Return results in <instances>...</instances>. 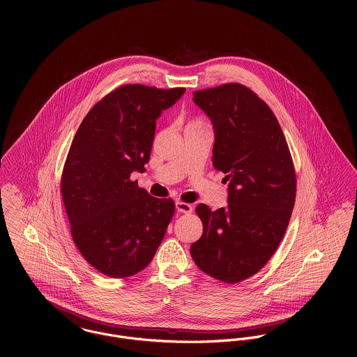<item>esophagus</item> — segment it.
Segmentation results:
<instances>
[{
	"label": "esophagus",
	"instance_id": "1",
	"mask_svg": "<svg viewBox=\"0 0 357 357\" xmlns=\"http://www.w3.org/2000/svg\"><path fill=\"white\" fill-rule=\"evenodd\" d=\"M176 210L178 213H191L192 211V206L190 204H185V202H176Z\"/></svg>",
	"mask_w": 357,
	"mask_h": 357
}]
</instances>
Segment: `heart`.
I'll use <instances>...</instances> for the list:
<instances>
[{
  "mask_svg": "<svg viewBox=\"0 0 357 357\" xmlns=\"http://www.w3.org/2000/svg\"><path fill=\"white\" fill-rule=\"evenodd\" d=\"M191 126H202V125H201V122H197V121H194V122H190L187 128H191Z\"/></svg>",
  "mask_w": 357,
  "mask_h": 357,
  "instance_id": "obj_1",
  "label": "heart"
}]
</instances>
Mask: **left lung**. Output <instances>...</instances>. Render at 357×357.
<instances>
[{
    "mask_svg": "<svg viewBox=\"0 0 357 357\" xmlns=\"http://www.w3.org/2000/svg\"><path fill=\"white\" fill-rule=\"evenodd\" d=\"M214 130L213 166L228 204L197 206L204 234L190 248L201 271L225 283L257 273L278 249L296 201V173L282 128L255 92L227 84L194 93Z\"/></svg>",
    "mask_w": 357,
    "mask_h": 357,
    "instance_id": "8db88e82",
    "label": "left lung"
}]
</instances>
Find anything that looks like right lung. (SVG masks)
Instances as JSON below:
<instances>
[{
	"label": "right lung",
	"mask_w": 357,
	"mask_h": 357,
	"mask_svg": "<svg viewBox=\"0 0 357 357\" xmlns=\"http://www.w3.org/2000/svg\"><path fill=\"white\" fill-rule=\"evenodd\" d=\"M184 88L125 85L85 116L71 143L61 195L73 239L84 258L109 278H128L153 259L174 214L172 199H158L133 172H146L156 119Z\"/></svg>",
	"instance_id": "1"
}]
</instances>
